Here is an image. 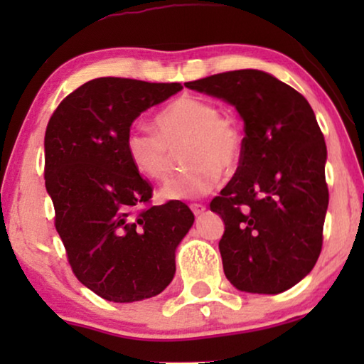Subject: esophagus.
Here are the masks:
<instances>
[{"instance_id":"esophagus-1","label":"esophagus","mask_w":364,"mask_h":364,"mask_svg":"<svg viewBox=\"0 0 364 364\" xmlns=\"http://www.w3.org/2000/svg\"><path fill=\"white\" fill-rule=\"evenodd\" d=\"M191 208H192L193 215H196V217H198V215H202V213L207 210V207H205V205H202V203H192V205H191Z\"/></svg>"}]
</instances>
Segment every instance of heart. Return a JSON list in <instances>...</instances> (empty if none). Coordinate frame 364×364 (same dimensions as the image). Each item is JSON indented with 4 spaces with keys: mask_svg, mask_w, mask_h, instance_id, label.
<instances>
[{
    "mask_svg": "<svg viewBox=\"0 0 364 364\" xmlns=\"http://www.w3.org/2000/svg\"><path fill=\"white\" fill-rule=\"evenodd\" d=\"M156 131L132 127L126 134V152L134 168L149 181H166L182 151L187 168L167 182L162 200H193L207 196L222 172L237 171L243 159L245 139L235 119L222 116L210 101L181 96L168 102L154 119Z\"/></svg>",
    "mask_w": 364,
    "mask_h": 364,
    "instance_id": "b5f03b06",
    "label": "heart"
}]
</instances>
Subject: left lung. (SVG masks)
Segmentation results:
<instances>
[{"instance_id": "8db88e82", "label": "left lung", "mask_w": 364, "mask_h": 364, "mask_svg": "<svg viewBox=\"0 0 364 364\" xmlns=\"http://www.w3.org/2000/svg\"><path fill=\"white\" fill-rule=\"evenodd\" d=\"M237 109L245 149L210 203L225 223L218 250L237 290L277 295L320 257L328 208L326 144L305 97L275 76L240 69L186 82Z\"/></svg>"}]
</instances>
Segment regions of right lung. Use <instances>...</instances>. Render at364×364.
Segmentation results:
<instances>
[{
  "instance_id": "obj_1",
  "label": "right lung",
  "mask_w": 364,
  "mask_h": 364,
  "mask_svg": "<svg viewBox=\"0 0 364 364\" xmlns=\"http://www.w3.org/2000/svg\"><path fill=\"white\" fill-rule=\"evenodd\" d=\"M178 82L92 79L69 94L44 136V181L56 230L77 280L104 300L156 296L176 275V250L193 225L186 203L139 210L152 187L126 152V134Z\"/></svg>"
}]
</instances>
